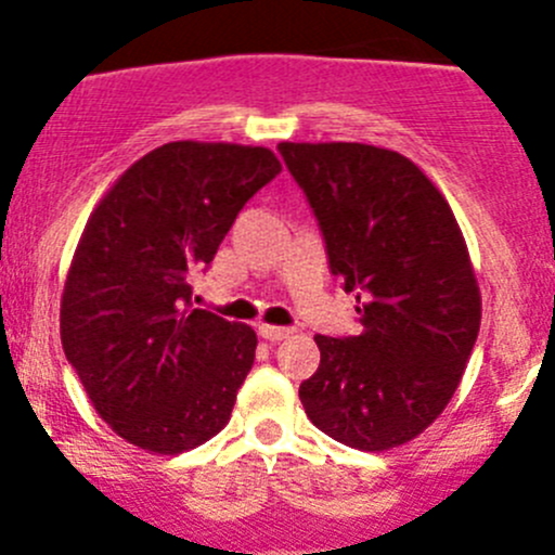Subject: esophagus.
Here are the masks:
<instances>
[{
	"label": "esophagus",
	"instance_id": "34e87169",
	"mask_svg": "<svg viewBox=\"0 0 555 555\" xmlns=\"http://www.w3.org/2000/svg\"><path fill=\"white\" fill-rule=\"evenodd\" d=\"M294 333V327H280V325H259V336L267 341H283Z\"/></svg>",
	"mask_w": 555,
	"mask_h": 555
}]
</instances>
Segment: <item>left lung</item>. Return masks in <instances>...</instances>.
I'll list each match as a JSON object with an SVG mask.
<instances>
[{
	"label": "left lung",
	"mask_w": 555,
	"mask_h": 555,
	"mask_svg": "<svg viewBox=\"0 0 555 555\" xmlns=\"http://www.w3.org/2000/svg\"><path fill=\"white\" fill-rule=\"evenodd\" d=\"M323 232L327 267L354 294L360 336H314L299 386L309 421L357 450H389L437 421L461 384L481 296L461 228L410 158L360 142H280Z\"/></svg>",
	"instance_id": "1"
}]
</instances>
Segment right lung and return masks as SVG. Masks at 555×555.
Returning a JSON list of instances; mask_svg holds the SVG:
<instances>
[{"label": "right lung", "instance_id": "obj_1", "mask_svg": "<svg viewBox=\"0 0 555 555\" xmlns=\"http://www.w3.org/2000/svg\"><path fill=\"white\" fill-rule=\"evenodd\" d=\"M278 175L267 147L169 142L129 166L89 217L63 291V351L127 442L175 455L228 426L256 333L193 309L190 275Z\"/></svg>", "mask_w": 555, "mask_h": 555}]
</instances>
